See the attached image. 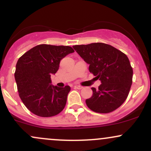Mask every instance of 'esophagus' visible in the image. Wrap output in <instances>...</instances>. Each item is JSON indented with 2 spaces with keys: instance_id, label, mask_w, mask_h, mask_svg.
<instances>
[{
  "instance_id": "1",
  "label": "esophagus",
  "mask_w": 151,
  "mask_h": 151,
  "mask_svg": "<svg viewBox=\"0 0 151 151\" xmlns=\"http://www.w3.org/2000/svg\"><path fill=\"white\" fill-rule=\"evenodd\" d=\"M83 87L81 86H78V85L74 86V88H76V89H81Z\"/></svg>"
}]
</instances>
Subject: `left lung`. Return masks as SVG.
<instances>
[{
  "instance_id": "left-lung-1",
  "label": "left lung",
  "mask_w": 151,
  "mask_h": 151,
  "mask_svg": "<svg viewBox=\"0 0 151 151\" xmlns=\"http://www.w3.org/2000/svg\"><path fill=\"white\" fill-rule=\"evenodd\" d=\"M89 65L88 70L101 84L92 87L93 95L86 100L87 106L97 113H109L127 99L132 83L133 71L123 52L107 44L97 42L73 46Z\"/></svg>"
}]
</instances>
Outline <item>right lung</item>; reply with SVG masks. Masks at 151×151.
Here are the masks:
<instances>
[{"label":"right lung","mask_w":151,"mask_h":151,"mask_svg":"<svg viewBox=\"0 0 151 151\" xmlns=\"http://www.w3.org/2000/svg\"><path fill=\"white\" fill-rule=\"evenodd\" d=\"M73 52L69 46L40 45L18 60L14 73L18 91L31 112L49 117L63 111L70 87L55 86L50 77L58 70L61 60Z\"/></svg>","instance_id":"right-lung-1"}]
</instances>
